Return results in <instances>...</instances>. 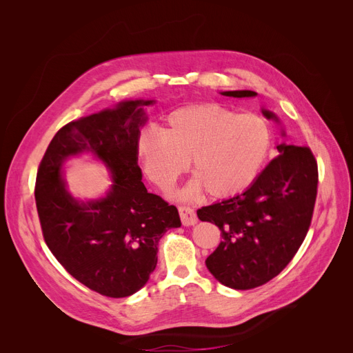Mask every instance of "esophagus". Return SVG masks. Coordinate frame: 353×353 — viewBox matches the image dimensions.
I'll list each match as a JSON object with an SVG mask.
<instances>
[{
    "label": "esophagus",
    "mask_w": 353,
    "mask_h": 353,
    "mask_svg": "<svg viewBox=\"0 0 353 353\" xmlns=\"http://www.w3.org/2000/svg\"><path fill=\"white\" fill-rule=\"evenodd\" d=\"M179 213H180V219H181V223L184 226H192L194 223H197V216L196 212L192 208L188 206H180L179 208Z\"/></svg>",
    "instance_id": "1"
}]
</instances>
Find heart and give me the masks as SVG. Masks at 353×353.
Segmentation results:
<instances>
[{"mask_svg":"<svg viewBox=\"0 0 353 353\" xmlns=\"http://www.w3.org/2000/svg\"><path fill=\"white\" fill-rule=\"evenodd\" d=\"M270 128L257 114H237L219 103L180 107L167 116L161 133L144 130L139 156L144 172L169 190L188 170L196 177L179 196L194 199L205 189L223 199L243 192L256 179L270 150Z\"/></svg>","mask_w":353,"mask_h":353,"instance_id":"obj_1","label":"heart"}]
</instances>
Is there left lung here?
Masks as SVG:
<instances>
[{"mask_svg":"<svg viewBox=\"0 0 353 353\" xmlns=\"http://www.w3.org/2000/svg\"><path fill=\"white\" fill-rule=\"evenodd\" d=\"M228 97H254L250 90L223 91ZM268 120L279 121L262 108ZM285 136V133H282ZM279 156L242 194L197 210L201 221L220 229L221 242L206 259L216 279L228 288L262 286L292 261L309 230L318 193V163L309 147L282 143Z\"/></svg>","mask_w":353,"mask_h":353,"instance_id":"1","label":"left lung"}]
</instances>
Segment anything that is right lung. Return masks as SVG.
<instances>
[{
	"instance_id": "obj_1",
	"label": "right lung",
	"mask_w": 353,
	"mask_h": 353,
	"mask_svg": "<svg viewBox=\"0 0 353 353\" xmlns=\"http://www.w3.org/2000/svg\"><path fill=\"white\" fill-rule=\"evenodd\" d=\"M130 100L61 127L48 144L35 181V205L46 243L80 283L108 298L140 290L157 265L163 234L180 228L174 206L148 193L139 160L144 105ZM91 152L105 164L114 184L99 201L80 202L66 190L62 163Z\"/></svg>"
}]
</instances>
